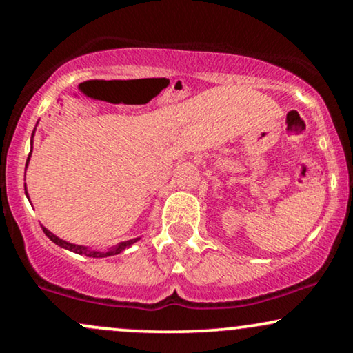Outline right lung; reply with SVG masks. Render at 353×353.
I'll use <instances>...</instances> for the list:
<instances>
[{
	"mask_svg": "<svg viewBox=\"0 0 353 353\" xmlns=\"http://www.w3.org/2000/svg\"><path fill=\"white\" fill-rule=\"evenodd\" d=\"M33 133H35V130H33ZM33 133H32V138H33ZM30 156H32V151L28 154V159H27V165H28V161H30ZM27 190V188H26ZM26 196L28 197V192L26 191ZM43 228V233H45L48 238H50L52 243L59 245V248H64L67 250H70V252H75V254H80V255H86V257H93V259H104V257H112V255H117L120 252H123L125 249L132 248V245L139 241L141 238H133L130 241H123V243H119L117 245H114V248H110L108 250H96V249H90V248H85V245H77V244H72V243H67V241L57 238L56 234H52L50 230L45 228V226H41Z\"/></svg>",
	"mask_w": 353,
	"mask_h": 353,
	"instance_id": "add662e5",
	"label": "right lung"
}]
</instances>
